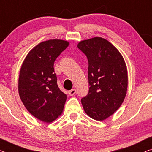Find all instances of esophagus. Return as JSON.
Segmentation results:
<instances>
[{
  "instance_id": "esophagus-1",
  "label": "esophagus",
  "mask_w": 152,
  "mask_h": 152,
  "mask_svg": "<svg viewBox=\"0 0 152 152\" xmlns=\"http://www.w3.org/2000/svg\"><path fill=\"white\" fill-rule=\"evenodd\" d=\"M76 89H73L69 91L68 94H69V96H74V95L76 94Z\"/></svg>"
}]
</instances>
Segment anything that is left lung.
Returning <instances> with one entry per match:
<instances>
[{"mask_svg": "<svg viewBox=\"0 0 152 152\" xmlns=\"http://www.w3.org/2000/svg\"><path fill=\"white\" fill-rule=\"evenodd\" d=\"M77 47L87 56L89 63V90L81 103L91 118L103 121L118 109L126 96V63L118 50L104 38L81 41Z\"/></svg>", "mask_w": 152, "mask_h": 152, "instance_id": "8db88e82", "label": "left lung"}]
</instances>
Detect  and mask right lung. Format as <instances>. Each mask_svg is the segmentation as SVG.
Here are the masks:
<instances>
[{"label": "right lung", "mask_w": 152, "mask_h": 152, "mask_svg": "<svg viewBox=\"0 0 152 152\" xmlns=\"http://www.w3.org/2000/svg\"><path fill=\"white\" fill-rule=\"evenodd\" d=\"M69 44L61 39L40 43L27 54L20 69V98L31 115L46 123L61 115L66 101L67 95L57 85L54 63Z\"/></svg>", "instance_id": "right-lung-1"}]
</instances>
